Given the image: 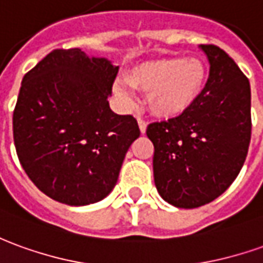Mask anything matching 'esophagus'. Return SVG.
<instances>
[{
	"label": "esophagus",
	"mask_w": 263,
	"mask_h": 263,
	"mask_svg": "<svg viewBox=\"0 0 263 263\" xmlns=\"http://www.w3.org/2000/svg\"><path fill=\"white\" fill-rule=\"evenodd\" d=\"M138 125H139V131H141V134H145V132H146V125H148V124L145 122L144 119H138Z\"/></svg>",
	"instance_id": "1"
}]
</instances>
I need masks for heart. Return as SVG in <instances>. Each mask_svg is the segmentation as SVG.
I'll list each match as a JSON object with an SVG mask.
<instances>
[{
	"label": "heart",
	"instance_id": "obj_1",
	"mask_svg": "<svg viewBox=\"0 0 263 263\" xmlns=\"http://www.w3.org/2000/svg\"><path fill=\"white\" fill-rule=\"evenodd\" d=\"M208 80L206 64L199 58L166 57L138 64L125 77L126 84L115 82L114 92L126 105L134 92L146 93V106L158 118H176L189 111L199 100Z\"/></svg>",
	"mask_w": 263,
	"mask_h": 263
}]
</instances>
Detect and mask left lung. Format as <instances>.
<instances>
[{
	"instance_id": "8db88e82",
	"label": "left lung",
	"mask_w": 263,
	"mask_h": 263,
	"mask_svg": "<svg viewBox=\"0 0 263 263\" xmlns=\"http://www.w3.org/2000/svg\"><path fill=\"white\" fill-rule=\"evenodd\" d=\"M209 77L199 100L182 115L146 128L159 195L176 208L209 203L234 182L251 142V85L216 45H199Z\"/></svg>"
}]
</instances>
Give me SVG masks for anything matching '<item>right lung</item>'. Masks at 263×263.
Returning a JSON list of instances; mask_svg holds the SVG:
<instances>
[{
    "label": "right lung",
    "instance_id": "obj_1",
    "mask_svg": "<svg viewBox=\"0 0 263 263\" xmlns=\"http://www.w3.org/2000/svg\"><path fill=\"white\" fill-rule=\"evenodd\" d=\"M118 67L80 48L54 49L24 75L12 131L16 155L45 195L71 206L102 201L118 181L137 119L111 111Z\"/></svg>",
    "mask_w": 263,
    "mask_h": 263
}]
</instances>
